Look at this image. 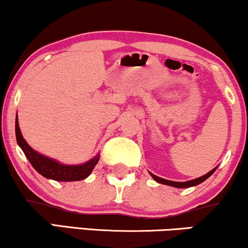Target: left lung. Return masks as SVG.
Segmentation results:
<instances>
[{"instance_id": "left-lung-1", "label": "left lung", "mask_w": 248, "mask_h": 248, "mask_svg": "<svg viewBox=\"0 0 248 248\" xmlns=\"http://www.w3.org/2000/svg\"><path fill=\"white\" fill-rule=\"evenodd\" d=\"M217 169V167L214 168L213 170H210L208 173H206V175L199 177V178H195V179H192V180H187V182H172V180H168V179H164V178H161V177H157L155 175H153L152 172L151 176L152 178L155 180V182L160 183V184H163V185H169V186H172V187H177V188H187V187H192V186H197L199 184H201V183L204 182L206 179H208L210 176L213 175L214 172H215V170Z\"/></svg>"}]
</instances>
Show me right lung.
Wrapping results in <instances>:
<instances>
[{
	"label": "right lung",
	"mask_w": 248,
	"mask_h": 248,
	"mask_svg": "<svg viewBox=\"0 0 248 248\" xmlns=\"http://www.w3.org/2000/svg\"><path fill=\"white\" fill-rule=\"evenodd\" d=\"M16 139L18 146L24 152L27 160L32 164V167L38 171L45 178L56 180V182H76V180H82L87 178L91 175L92 171L97 164L100 158V154H97L90 161L81 164H64L56 161L55 158L48 157L34 151L26 140L23 138L20 132L18 117L16 116Z\"/></svg>",
	"instance_id": "obj_1"
}]
</instances>
